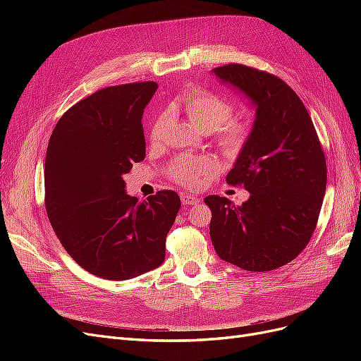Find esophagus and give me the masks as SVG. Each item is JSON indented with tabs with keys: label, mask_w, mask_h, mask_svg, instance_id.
Segmentation results:
<instances>
[{
	"label": "esophagus",
	"mask_w": 361,
	"mask_h": 361,
	"mask_svg": "<svg viewBox=\"0 0 361 361\" xmlns=\"http://www.w3.org/2000/svg\"><path fill=\"white\" fill-rule=\"evenodd\" d=\"M180 200H182L183 204H187V206L195 204V203L199 202V199L194 197V195H191V194H182V195H180Z\"/></svg>",
	"instance_id": "esophagus-1"
}]
</instances>
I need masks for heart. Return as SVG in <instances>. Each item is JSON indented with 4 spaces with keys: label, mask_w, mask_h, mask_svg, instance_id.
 I'll use <instances>...</instances> for the list:
<instances>
[{
    "label": "heart",
    "mask_w": 361,
    "mask_h": 361,
    "mask_svg": "<svg viewBox=\"0 0 361 361\" xmlns=\"http://www.w3.org/2000/svg\"><path fill=\"white\" fill-rule=\"evenodd\" d=\"M173 106L188 117L192 125L202 129L203 133H211L218 147L227 157H238L243 154L253 134V125L245 118H231L233 114V105L224 97L209 90L192 87L183 92ZM164 128V117L155 118L150 129V140L159 141ZM218 171V162L212 157H180L171 162L169 169L170 176L185 185V187H197L203 180L214 176Z\"/></svg>",
    "instance_id": "heart-1"
}]
</instances>
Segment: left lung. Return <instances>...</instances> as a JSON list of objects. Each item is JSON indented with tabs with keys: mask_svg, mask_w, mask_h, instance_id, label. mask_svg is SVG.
I'll return each mask as SVG.
<instances>
[{
	"mask_svg": "<svg viewBox=\"0 0 361 361\" xmlns=\"http://www.w3.org/2000/svg\"><path fill=\"white\" fill-rule=\"evenodd\" d=\"M256 106L253 134L227 174L250 199L241 206L207 195L211 241L220 259L264 272L297 257L309 244L326 187V162L309 111L279 76L226 64L212 71Z\"/></svg>",
	"mask_w": 361,
	"mask_h": 361,
	"instance_id": "left-lung-1",
	"label": "left lung"
}]
</instances>
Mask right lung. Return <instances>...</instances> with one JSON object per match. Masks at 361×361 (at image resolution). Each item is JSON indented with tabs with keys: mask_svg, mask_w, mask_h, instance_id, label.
<instances>
[{
	"mask_svg": "<svg viewBox=\"0 0 361 361\" xmlns=\"http://www.w3.org/2000/svg\"><path fill=\"white\" fill-rule=\"evenodd\" d=\"M158 84L106 87L71 106L54 128L45 159V206L68 255L106 280L158 268L180 199L171 190L145 202L125 191L123 174L146 157L143 111Z\"/></svg>",
	"mask_w": 361,
	"mask_h": 361,
	"instance_id": "obj_1",
	"label": "right lung"
}]
</instances>
